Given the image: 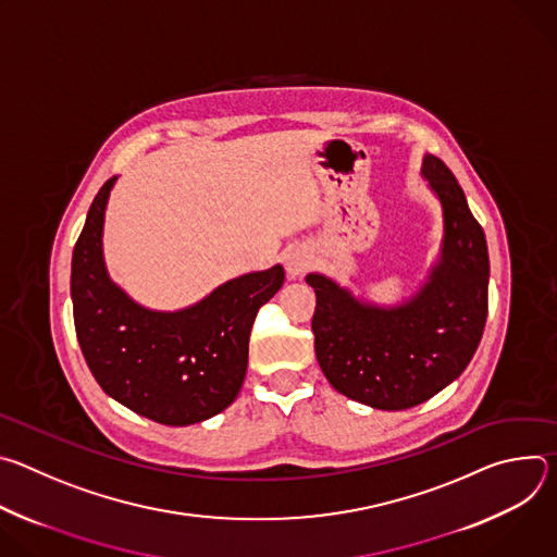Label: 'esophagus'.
<instances>
[{"label":"esophagus","instance_id":"1","mask_svg":"<svg viewBox=\"0 0 557 557\" xmlns=\"http://www.w3.org/2000/svg\"><path fill=\"white\" fill-rule=\"evenodd\" d=\"M312 267V256L306 251V249H293V251H288V256H286V273H288V277H301L308 269Z\"/></svg>","mask_w":557,"mask_h":557}]
</instances>
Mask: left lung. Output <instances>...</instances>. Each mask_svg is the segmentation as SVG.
I'll return each mask as SVG.
<instances>
[{"instance_id":"left-lung-1","label":"left lung","mask_w":557,"mask_h":557,"mask_svg":"<svg viewBox=\"0 0 557 557\" xmlns=\"http://www.w3.org/2000/svg\"><path fill=\"white\" fill-rule=\"evenodd\" d=\"M421 176L443 209V240L419 290L394 306L355 297L322 273L314 288V355L329 383L376 410L414 408L471 361L487 322L490 256L483 226L441 158L425 153Z\"/></svg>"}]
</instances>
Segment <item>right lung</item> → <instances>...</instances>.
<instances>
[{
	"mask_svg": "<svg viewBox=\"0 0 557 557\" xmlns=\"http://www.w3.org/2000/svg\"><path fill=\"white\" fill-rule=\"evenodd\" d=\"M110 178L90 205L72 253L76 339L112 399L163 425H191L226 410L249 363L256 314L284 284V269L245 273L181 310H151L110 280L103 222Z\"/></svg>",
	"mask_w": 557,
	"mask_h": 557,
	"instance_id": "right-lung-1",
	"label": "right lung"
}]
</instances>
